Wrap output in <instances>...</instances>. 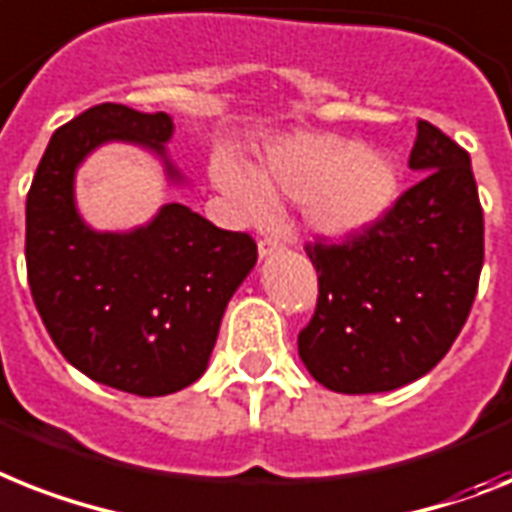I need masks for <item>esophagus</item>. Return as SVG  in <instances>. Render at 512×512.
<instances>
[{"mask_svg":"<svg viewBox=\"0 0 512 512\" xmlns=\"http://www.w3.org/2000/svg\"><path fill=\"white\" fill-rule=\"evenodd\" d=\"M277 251H282L280 240H274V238L259 240V256H261V259H269V256H274Z\"/></svg>","mask_w":512,"mask_h":512,"instance_id":"34e87169","label":"esophagus"}]
</instances>
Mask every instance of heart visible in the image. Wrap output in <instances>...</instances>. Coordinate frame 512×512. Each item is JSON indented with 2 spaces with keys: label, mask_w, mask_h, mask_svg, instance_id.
<instances>
[{
  "label": "heart",
  "mask_w": 512,
  "mask_h": 512,
  "mask_svg": "<svg viewBox=\"0 0 512 512\" xmlns=\"http://www.w3.org/2000/svg\"><path fill=\"white\" fill-rule=\"evenodd\" d=\"M214 183L253 222L272 217V198L303 204L311 232L356 238L392 209L400 170L387 154L340 135H293L266 149L253 172L230 159L214 162Z\"/></svg>",
  "instance_id": "1"
}]
</instances>
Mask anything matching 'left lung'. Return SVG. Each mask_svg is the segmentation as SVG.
I'll list each match as a JSON object with an SVG mask.
<instances>
[{
  "instance_id": "obj_1",
  "label": "left lung",
  "mask_w": 512,
  "mask_h": 512,
  "mask_svg": "<svg viewBox=\"0 0 512 512\" xmlns=\"http://www.w3.org/2000/svg\"><path fill=\"white\" fill-rule=\"evenodd\" d=\"M411 170L424 175L377 225L340 246H306L319 274L298 356L327 390L390 392L437 366L474 306L484 214L471 156L418 120Z\"/></svg>"
}]
</instances>
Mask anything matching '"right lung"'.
Segmentation results:
<instances>
[{
  "instance_id": "right-lung-1",
  "label": "right lung",
  "mask_w": 512,
  "mask_h": 512,
  "mask_svg": "<svg viewBox=\"0 0 512 512\" xmlns=\"http://www.w3.org/2000/svg\"><path fill=\"white\" fill-rule=\"evenodd\" d=\"M172 133L164 112L86 109L52 135L25 201L28 285L46 332L86 377L141 398L204 374L227 303L259 256L251 235L219 230L183 204L122 232L80 217L75 175L104 143L151 151L167 183L185 185L167 156Z\"/></svg>"
}]
</instances>
